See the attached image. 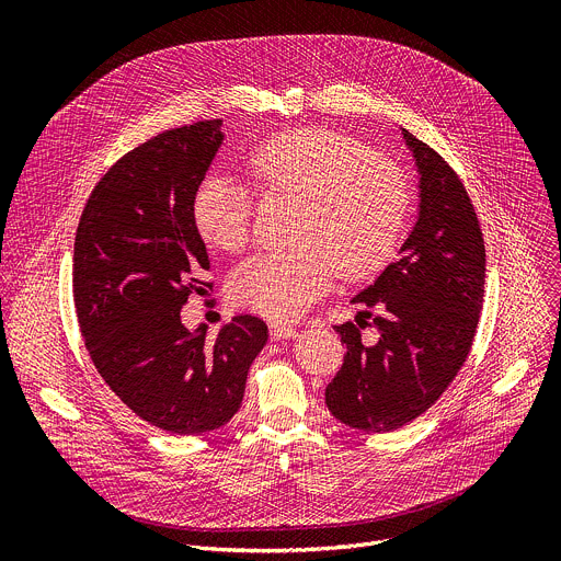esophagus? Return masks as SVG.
Instances as JSON below:
<instances>
[{
    "mask_svg": "<svg viewBox=\"0 0 561 561\" xmlns=\"http://www.w3.org/2000/svg\"><path fill=\"white\" fill-rule=\"evenodd\" d=\"M268 329H271V337H273V340H286V337H293V335H295V329H293L290 324L271 322Z\"/></svg>",
    "mask_w": 561,
    "mask_h": 561,
    "instance_id": "esophagus-1",
    "label": "esophagus"
}]
</instances>
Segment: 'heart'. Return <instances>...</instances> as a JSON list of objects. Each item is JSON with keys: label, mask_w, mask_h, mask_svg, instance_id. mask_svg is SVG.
I'll list each match as a JSON object with an SVG mask.
<instances>
[{"label": "heart", "mask_w": 561, "mask_h": 561, "mask_svg": "<svg viewBox=\"0 0 561 561\" xmlns=\"http://www.w3.org/2000/svg\"><path fill=\"white\" fill-rule=\"evenodd\" d=\"M262 195L299 197L297 247L257 253L228 282L230 297L271 319H295L322 297L340 271L346 279L379 273L402 244L413 193L407 173L362 139L329 128H293L244 157ZM253 193L232 178H208L195 193L193 221L217 251L251 237Z\"/></svg>", "instance_id": "b5f03b06"}]
</instances>
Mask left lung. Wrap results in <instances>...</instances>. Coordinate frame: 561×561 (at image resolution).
Returning <instances> with one entry per match:
<instances>
[{"instance_id": "8db88e82", "label": "left lung", "mask_w": 561, "mask_h": 561, "mask_svg": "<svg viewBox=\"0 0 561 561\" xmlns=\"http://www.w3.org/2000/svg\"><path fill=\"white\" fill-rule=\"evenodd\" d=\"M420 169V219L373 286L353 297L357 324L335 327L346 344L327 386L335 420L368 433H392L424 415L463 366L484 301L486 249L474 206L453 167L402 130ZM376 331L370 345L360 331Z\"/></svg>"}]
</instances>
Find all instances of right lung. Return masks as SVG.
Instances as JSON below:
<instances>
[{
    "instance_id": "1",
    "label": "right lung",
    "mask_w": 561,
    "mask_h": 561,
    "mask_svg": "<svg viewBox=\"0 0 561 561\" xmlns=\"http://www.w3.org/2000/svg\"><path fill=\"white\" fill-rule=\"evenodd\" d=\"M221 119L159 133L106 171L75 232L72 297L87 351L122 402L173 435L210 433L242 407L264 319L237 314L215 340L182 324L210 268L193 199Z\"/></svg>"
}]
</instances>
